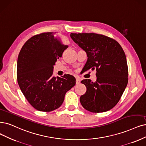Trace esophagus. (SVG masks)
Wrapping results in <instances>:
<instances>
[{
    "label": "esophagus",
    "instance_id": "34e87169",
    "mask_svg": "<svg viewBox=\"0 0 146 146\" xmlns=\"http://www.w3.org/2000/svg\"><path fill=\"white\" fill-rule=\"evenodd\" d=\"M80 82V80L79 78H76V84L78 85V84H79Z\"/></svg>",
    "mask_w": 146,
    "mask_h": 146
}]
</instances>
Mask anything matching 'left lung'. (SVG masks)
Returning <instances> with one entry per match:
<instances>
[{
  "label": "left lung",
  "instance_id": "obj_1",
  "mask_svg": "<svg viewBox=\"0 0 146 146\" xmlns=\"http://www.w3.org/2000/svg\"><path fill=\"white\" fill-rule=\"evenodd\" d=\"M72 40L87 53L85 71L96 69L95 82L81 81L87 87L80 102L85 110L92 112H106L120 100L128 82L126 55L117 41L95 33L70 34Z\"/></svg>",
  "mask_w": 146,
  "mask_h": 146
}]
</instances>
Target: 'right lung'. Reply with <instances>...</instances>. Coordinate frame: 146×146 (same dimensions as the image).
<instances>
[{
    "label": "right lung",
    "mask_w": 146,
    "mask_h": 146,
    "mask_svg": "<svg viewBox=\"0 0 146 146\" xmlns=\"http://www.w3.org/2000/svg\"><path fill=\"white\" fill-rule=\"evenodd\" d=\"M67 47L58 34L44 32L32 36L19 53L17 82L27 100L38 111L58 109L66 93L76 84L72 75L53 76V66Z\"/></svg>",
    "instance_id": "add662e5"
}]
</instances>
